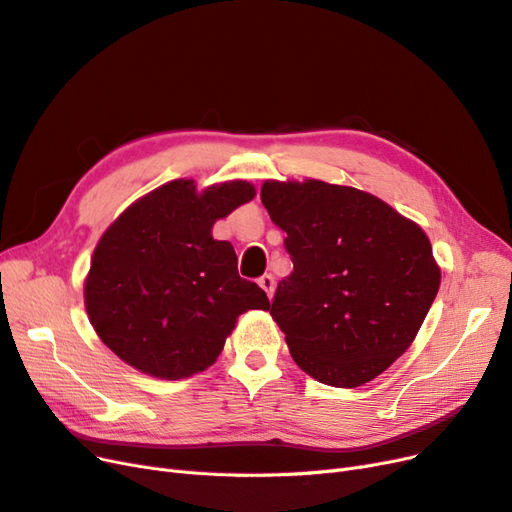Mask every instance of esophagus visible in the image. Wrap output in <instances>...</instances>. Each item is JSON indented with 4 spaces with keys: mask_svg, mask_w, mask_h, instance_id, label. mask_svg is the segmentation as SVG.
<instances>
[{
    "mask_svg": "<svg viewBox=\"0 0 512 512\" xmlns=\"http://www.w3.org/2000/svg\"><path fill=\"white\" fill-rule=\"evenodd\" d=\"M258 286L267 292V297L271 299L273 297V290H275V280L271 275H262L260 280H258Z\"/></svg>",
    "mask_w": 512,
    "mask_h": 512,
    "instance_id": "esophagus-1",
    "label": "esophagus"
}]
</instances>
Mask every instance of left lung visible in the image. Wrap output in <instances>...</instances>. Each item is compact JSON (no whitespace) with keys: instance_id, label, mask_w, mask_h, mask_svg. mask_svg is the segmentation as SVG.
<instances>
[{"instance_id":"1","label":"left lung","mask_w":512,"mask_h":512,"mask_svg":"<svg viewBox=\"0 0 512 512\" xmlns=\"http://www.w3.org/2000/svg\"><path fill=\"white\" fill-rule=\"evenodd\" d=\"M260 200L294 265L271 303L294 363L339 389L374 380L410 348L438 294L425 230L374 194L318 179H269Z\"/></svg>"}]
</instances>
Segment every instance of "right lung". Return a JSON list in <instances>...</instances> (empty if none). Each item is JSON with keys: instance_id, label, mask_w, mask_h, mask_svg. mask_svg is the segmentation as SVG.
Segmentation results:
<instances>
[{"instance_id": "1", "label": "right lung", "mask_w": 512, "mask_h": 512, "mask_svg": "<svg viewBox=\"0 0 512 512\" xmlns=\"http://www.w3.org/2000/svg\"><path fill=\"white\" fill-rule=\"evenodd\" d=\"M254 196L241 179L203 192L175 179L106 228L85 277V309L121 361L153 378H190L215 363L243 312H267V292L237 273L235 247L211 235Z\"/></svg>"}]
</instances>
